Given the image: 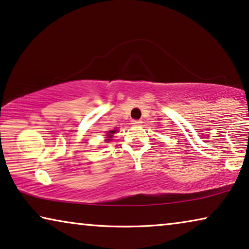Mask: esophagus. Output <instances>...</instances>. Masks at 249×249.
I'll return each mask as SVG.
<instances>
[{
	"label": "esophagus",
	"mask_w": 249,
	"mask_h": 249,
	"mask_svg": "<svg viewBox=\"0 0 249 249\" xmlns=\"http://www.w3.org/2000/svg\"><path fill=\"white\" fill-rule=\"evenodd\" d=\"M132 124L134 125V126H139V125L142 124V121H133Z\"/></svg>",
	"instance_id": "obj_1"
}]
</instances>
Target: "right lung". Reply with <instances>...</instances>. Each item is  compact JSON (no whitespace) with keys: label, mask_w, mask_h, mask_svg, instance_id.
Returning <instances> with one entry per match:
<instances>
[{"label":"right lung","mask_w":249,"mask_h":249,"mask_svg":"<svg viewBox=\"0 0 249 249\" xmlns=\"http://www.w3.org/2000/svg\"><path fill=\"white\" fill-rule=\"evenodd\" d=\"M116 132H117L116 129H113V131H109V132H108V134H107V136H106V138H107L106 141H107V142H110L111 138H113V135H114L115 133H116Z\"/></svg>","instance_id":"obj_1"}]
</instances>
